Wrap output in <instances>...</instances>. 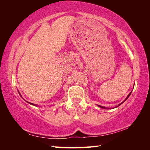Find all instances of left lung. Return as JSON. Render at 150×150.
Instances as JSON below:
<instances>
[{"instance_id":"left-lung-1","label":"left lung","mask_w":150,"mask_h":150,"mask_svg":"<svg viewBox=\"0 0 150 150\" xmlns=\"http://www.w3.org/2000/svg\"><path fill=\"white\" fill-rule=\"evenodd\" d=\"M131 92H132V91H131ZM131 93H129V94H128V96H127V98H126V99H125V101H123V102H122V103H120V104H119V105H118V106H120V105H121V104H122V103H124V102H125V101H126V99H128V98H129V96H130V94H131ZM98 106H99V108H104V109H107V108H106V107H104V106H99V105H98ZM117 106H116V107H117Z\"/></svg>"}]
</instances>
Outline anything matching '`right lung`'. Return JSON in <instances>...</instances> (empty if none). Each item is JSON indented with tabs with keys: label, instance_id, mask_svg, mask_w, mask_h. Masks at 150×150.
I'll return each instance as SVG.
<instances>
[{
	"label": "right lung",
	"instance_id": "obj_1",
	"mask_svg": "<svg viewBox=\"0 0 150 150\" xmlns=\"http://www.w3.org/2000/svg\"><path fill=\"white\" fill-rule=\"evenodd\" d=\"M28 103H29V104H32V105H34V106H36L35 104H33V103H29V102H28Z\"/></svg>",
	"mask_w": 150,
	"mask_h": 150
}]
</instances>
